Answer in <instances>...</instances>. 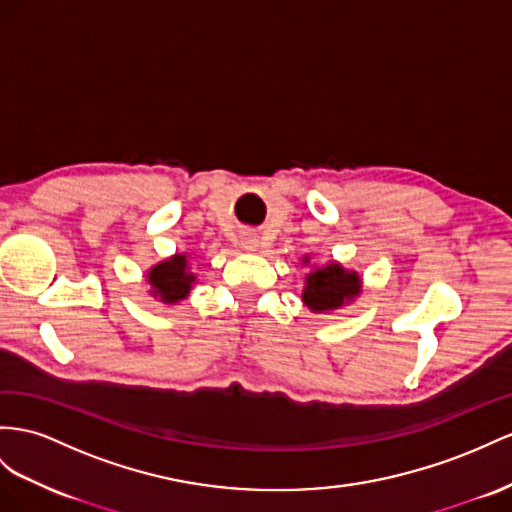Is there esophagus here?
<instances>
[{
  "label": "esophagus",
  "instance_id": "34e87169",
  "mask_svg": "<svg viewBox=\"0 0 512 512\" xmlns=\"http://www.w3.org/2000/svg\"><path fill=\"white\" fill-rule=\"evenodd\" d=\"M242 248L244 251H257L259 248V238L255 233H244L242 235Z\"/></svg>",
  "mask_w": 512,
  "mask_h": 512
}]
</instances>
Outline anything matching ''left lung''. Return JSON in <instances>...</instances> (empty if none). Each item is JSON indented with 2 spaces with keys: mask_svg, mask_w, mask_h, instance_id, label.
<instances>
[{
  "mask_svg": "<svg viewBox=\"0 0 512 512\" xmlns=\"http://www.w3.org/2000/svg\"><path fill=\"white\" fill-rule=\"evenodd\" d=\"M303 266H311L305 274L303 303L311 313H333L355 303V298L363 292V281L357 270L344 268L339 261H326L318 266L311 264V255L300 259Z\"/></svg>",
  "mask_w": 512,
  "mask_h": 512,
  "instance_id": "obj_1",
  "label": "left lung"
}]
</instances>
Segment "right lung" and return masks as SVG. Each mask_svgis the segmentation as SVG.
I'll return each instance as SVG.
<instances>
[{"label":"right lung","instance_id":"1","mask_svg":"<svg viewBox=\"0 0 512 512\" xmlns=\"http://www.w3.org/2000/svg\"><path fill=\"white\" fill-rule=\"evenodd\" d=\"M144 283L149 285V294L164 305H177L181 300H186L192 285L196 283L188 253H175L157 261L144 274Z\"/></svg>","mask_w":512,"mask_h":512}]
</instances>
